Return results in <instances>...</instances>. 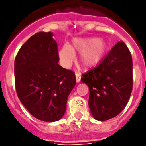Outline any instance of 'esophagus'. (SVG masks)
I'll list each match as a JSON object with an SVG mask.
<instances>
[{
  "label": "esophagus",
  "mask_w": 146,
  "mask_h": 146,
  "mask_svg": "<svg viewBox=\"0 0 146 146\" xmlns=\"http://www.w3.org/2000/svg\"><path fill=\"white\" fill-rule=\"evenodd\" d=\"M81 80V76L80 73H76V83H80Z\"/></svg>",
  "instance_id": "obj_1"
}]
</instances>
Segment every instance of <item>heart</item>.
Masks as SVG:
<instances>
[{
  "mask_svg": "<svg viewBox=\"0 0 146 146\" xmlns=\"http://www.w3.org/2000/svg\"><path fill=\"white\" fill-rule=\"evenodd\" d=\"M109 49L107 42L103 38H78L73 46H64L59 52L61 63L69 67L74 60L73 51L81 53L80 63L85 68H92L102 60Z\"/></svg>",
  "mask_w": 146,
  "mask_h": 146,
  "instance_id": "b5f03b06",
  "label": "heart"
}]
</instances>
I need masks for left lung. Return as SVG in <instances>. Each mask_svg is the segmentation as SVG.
Wrapping results in <instances>:
<instances>
[{
  "mask_svg": "<svg viewBox=\"0 0 146 146\" xmlns=\"http://www.w3.org/2000/svg\"><path fill=\"white\" fill-rule=\"evenodd\" d=\"M89 86V106L93 118L105 121L124 110L132 90V58L122 41L118 42L100 65L83 73Z\"/></svg>",
  "mask_w": 146,
  "mask_h": 146,
  "instance_id": "8db88e82",
  "label": "left lung"
}]
</instances>
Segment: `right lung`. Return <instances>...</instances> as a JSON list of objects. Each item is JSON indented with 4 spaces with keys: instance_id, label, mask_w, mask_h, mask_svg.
<instances>
[{
    "instance_id": "1",
    "label": "right lung",
    "mask_w": 146,
    "mask_h": 146,
    "mask_svg": "<svg viewBox=\"0 0 146 146\" xmlns=\"http://www.w3.org/2000/svg\"><path fill=\"white\" fill-rule=\"evenodd\" d=\"M51 32H38L24 43L14 61L15 88L31 115L44 122L63 117L69 94L76 85L74 72L58 64L57 43Z\"/></svg>"
}]
</instances>
